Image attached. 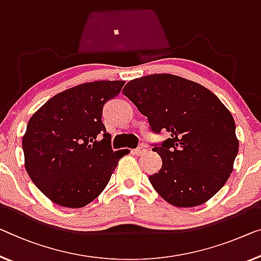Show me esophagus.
<instances>
[{
    "mask_svg": "<svg viewBox=\"0 0 261 261\" xmlns=\"http://www.w3.org/2000/svg\"><path fill=\"white\" fill-rule=\"evenodd\" d=\"M132 153L136 154V155H143L146 153V150L144 149V147H137V149L132 150Z\"/></svg>",
    "mask_w": 261,
    "mask_h": 261,
    "instance_id": "1",
    "label": "esophagus"
}]
</instances>
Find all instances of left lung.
<instances>
[{"instance_id":"obj_1","label":"left lung","mask_w":261,"mask_h":261,"mask_svg":"<svg viewBox=\"0 0 261 261\" xmlns=\"http://www.w3.org/2000/svg\"><path fill=\"white\" fill-rule=\"evenodd\" d=\"M123 93L146 116L151 129L171 135L152 149L163 162L149 177L159 196L177 207L211 199L230 178L239 150L228 109L201 84L172 73L132 80Z\"/></svg>"}]
</instances>
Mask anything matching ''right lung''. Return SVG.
Listing matches in <instances>:
<instances>
[{"mask_svg": "<svg viewBox=\"0 0 261 261\" xmlns=\"http://www.w3.org/2000/svg\"><path fill=\"white\" fill-rule=\"evenodd\" d=\"M124 84H79L51 97L31 116L22 139L24 166L53 203L70 208L91 203L106 189L119 159L129 153L127 149H111L102 123L103 106Z\"/></svg>", "mask_w": 261, "mask_h": 261, "instance_id": "right-lung-1", "label": "right lung"}]
</instances>
